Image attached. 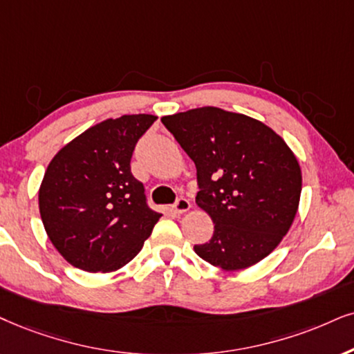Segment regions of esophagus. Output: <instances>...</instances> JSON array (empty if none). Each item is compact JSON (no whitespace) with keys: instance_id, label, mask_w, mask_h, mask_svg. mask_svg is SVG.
<instances>
[{"instance_id":"obj_1","label":"esophagus","mask_w":354,"mask_h":354,"mask_svg":"<svg viewBox=\"0 0 354 354\" xmlns=\"http://www.w3.org/2000/svg\"><path fill=\"white\" fill-rule=\"evenodd\" d=\"M189 209H191V203L186 198H178V201L173 205V210L176 214H185Z\"/></svg>"}]
</instances>
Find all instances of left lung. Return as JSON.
I'll return each instance as SVG.
<instances>
[{
    "mask_svg": "<svg viewBox=\"0 0 354 354\" xmlns=\"http://www.w3.org/2000/svg\"><path fill=\"white\" fill-rule=\"evenodd\" d=\"M162 122L198 169L196 204L214 235L194 252L225 271L266 258L297 214L302 174L296 155L272 129L218 107L165 115Z\"/></svg>",
    "mask_w": 354,
    "mask_h": 354,
    "instance_id": "1",
    "label": "left lung"
}]
</instances>
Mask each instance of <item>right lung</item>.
Returning a JSON list of instances; mask_svg holds the SVG:
<instances>
[{
    "label": "right lung",
    "instance_id": "1",
    "mask_svg": "<svg viewBox=\"0 0 354 354\" xmlns=\"http://www.w3.org/2000/svg\"><path fill=\"white\" fill-rule=\"evenodd\" d=\"M155 120L150 114L102 120L48 163L39 189L40 217L53 247L75 268L120 270L162 217L131 171L136 144Z\"/></svg>",
    "mask_w": 354,
    "mask_h": 354
}]
</instances>
